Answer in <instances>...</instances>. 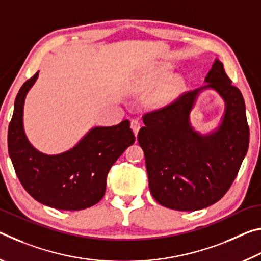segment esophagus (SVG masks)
Returning a JSON list of instances; mask_svg holds the SVG:
<instances>
[{
  "label": "esophagus",
  "mask_w": 261,
  "mask_h": 261,
  "mask_svg": "<svg viewBox=\"0 0 261 261\" xmlns=\"http://www.w3.org/2000/svg\"><path fill=\"white\" fill-rule=\"evenodd\" d=\"M131 129L134 131L135 136L138 135V131L140 129V122L138 120H132L131 121Z\"/></svg>",
  "instance_id": "esophagus-1"
}]
</instances>
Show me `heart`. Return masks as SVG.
Instances as JSON below:
<instances>
[{
    "label": "heart",
    "instance_id": "heart-1",
    "mask_svg": "<svg viewBox=\"0 0 261 261\" xmlns=\"http://www.w3.org/2000/svg\"><path fill=\"white\" fill-rule=\"evenodd\" d=\"M171 67L170 64L163 63L159 64L158 67L154 68L151 72H149L145 81L143 83L144 88H149L159 85V84L162 83L165 79L169 76L171 72ZM184 87V81L180 76H171L168 78L165 83L158 88L155 93L153 94L151 98V105L153 107H163L168 103H170L171 101H174L177 96L180 94Z\"/></svg>",
    "mask_w": 261,
    "mask_h": 261
}]
</instances>
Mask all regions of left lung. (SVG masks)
I'll use <instances>...</instances> for the list:
<instances>
[{"instance_id": "8db88e82", "label": "left lung", "mask_w": 261, "mask_h": 261, "mask_svg": "<svg viewBox=\"0 0 261 261\" xmlns=\"http://www.w3.org/2000/svg\"><path fill=\"white\" fill-rule=\"evenodd\" d=\"M204 86L187 92L167 107L144 115L138 132L149 191L159 204L176 211H198L215 204L231 187L249 147V125L241 91L219 60ZM214 89L226 108L220 125L201 135L189 113L202 90Z\"/></svg>"}]
</instances>
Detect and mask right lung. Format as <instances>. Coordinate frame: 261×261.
Masks as SVG:
<instances>
[{"label": "right lung", "instance_id": "right-lung-1", "mask_svg": "<svg viewBox=\"0 0 261 261\" xmlns=\"http://www.w3.org/2000/svg\"><path fill=\"white\" fill-rule=\"evenodd\" d=\"M39 72L26 81L15 100L8 148L21 185L35 200L63 211H81L99 202L110 168L135 143L130 122L94 126L69 151L48 155L35 149L24 131V102Z\"/></svg>", "mask_w": 261, "mask_h": 261}]
</instances>
